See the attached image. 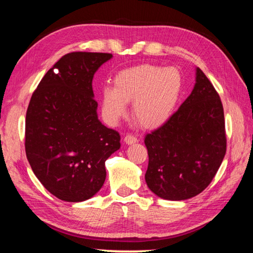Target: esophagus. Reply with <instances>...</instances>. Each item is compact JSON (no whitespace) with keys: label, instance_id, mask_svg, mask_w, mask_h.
Here are the masks:
<instances>
[{"label":"esophagus","instance_id":"34e87169","mask_svg":"<svg viewBox=\"0 0 253 253\" xmlns=\"http://www.w3.org/2000/svg\"><path fill=\"white\" fill-rule=\"evenodd\" d=\"M124 141L128 143V145H131V143L137 142V138H136V136L131 135V133H127V135L124 137Z\"/></svg>","mask_w":253,"mask_h":253}]
</instances>
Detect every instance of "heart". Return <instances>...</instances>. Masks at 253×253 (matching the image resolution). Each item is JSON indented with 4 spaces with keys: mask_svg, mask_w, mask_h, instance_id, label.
Here are the masks:
<instances>
[{
    "mask_svg": "<svg viewBox=\"0 0 253 253\" xmlns=\"http://www.w3.org/2000/svg\"><path fill=\"white\" fill-rule=\"evenodd\" d=\"M183 78L176 68L156 64L125 69L116 74L114 86L102 90L101 103L104 120L116 125L132 103V114L146 128H157L169 121L180 101Z\"/></svg>",
    "mask_w": 253,
    "mask_h": 253,
    "instance_id": "b5f03b06",
    "label": "heart"
}]
</instances>
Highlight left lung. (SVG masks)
I'll return each mask as SVG.
<instances>
[{"mask_svg": "<svg viewBox=\"0 0 253 253\" xmlns=\"http://www.w3.org/2000/svg\"><path fill=\"white\" fill-rule=\"evenodd\" d=\"M145 145V179L161 199L187 200L210 185L224 160L227 139L220 97L200 68L189 97L169 121L147 133Z\"/></svg>", "mask_w": 253, "mask_h": 253, "instance_id": "8db88e82", "label": "left lung"}]
</instances>
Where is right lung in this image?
Instances as JSON below:
<instances>
[{"label": "right lung", "mask_w": 253, "mask_h": 253, "mask_svg": "<svg viewBox=\"0 0 253 253\" xmlns=\"http://www.w3.org/2000/svg\"><path fill=\"white\" fill-rule=\"evenodd\" d=\"M112 53L70 52L53 64L34 91L26 113L25 150L44 189L59 200L91 199L106 179L105 161L121 136L97 118L94 73Z\"/></svg>", "instance_id": "obj_1"}]
</instances>
